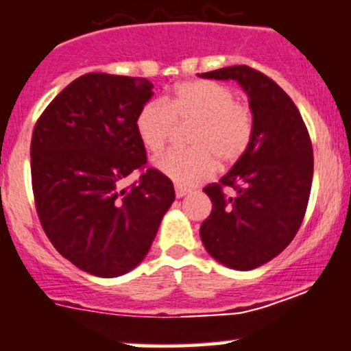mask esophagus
<instances>
[{
	"mask_svg": "<svg viewBox=\"0 0 351 351\" xmlns=\"http://www.w3.org/2000/svg\"><path fill=\"white\" fill-rule=\"evenodd\" d=\"M175 193H176V197L182 198L188 193V190H186V188H183V186H175Z\"/></svg>",
	"mask_w": 351,
	"mask_h": 351,
	"instance_id": "1",
	"label": "esophagus"
}]
</instances>
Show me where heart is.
Wrapping results in <instances>:
<instances>
[{
    "mask_svg": "<svg viewBox=\"0 0 351 351\" xmlns=\"http://www.w3.org/2000/svg\"><path fill=\"white\" fill-rule=\"evenodd\" d=\"M176 124H191L183 151H168L154 168L176 185L193 186L220 166L237 163L254 139V114L230 87L212 80H186L163 102H146L136 116V132L149 153H161Z\"/></svg>",
    "mask_w": 351,
    "mask_h": 351,
    "instance_id": "b5f03b06",
    "label": "heart"
}]
</instances>
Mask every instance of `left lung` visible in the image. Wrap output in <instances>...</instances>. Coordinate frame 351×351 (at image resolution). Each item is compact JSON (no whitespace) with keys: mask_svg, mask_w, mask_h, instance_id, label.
I'll return each mask as SVG.
<instances>
[{"mask_svg":"<svg viewBox=\"0 0 351 351\" xmlns=\"http://www.w3.org/2000/svg\"><path fill=\"white\" fill-rule=\"evenodd\" d=\"M202 77L237 80L254 114L247 153L220 182L204 188L212 213L200 227L213 259L250 271L281 254L300 230L311 193V138L296 104L265 73L232 65Z\"/></svg>","mask_w":351,"mask_h":351,"instance_id":"8db88e82","label":"left lung"}]
</instances>
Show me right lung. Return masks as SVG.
<instances>
[{
  "mask_svg": "<svg viewBox=\"0 0 351 351\" xmlns=\"http://www.w3.org/2000/svg\"><path fill=\"white\" fill-rule=\"evenodd\" d=\"M153 95L146 79L86 73L36 121L29 146L36 213L55 249L88 274L116 278L145 259L175 200L149 168L136 116ZM138 171L126 189L122 180Z\"/></svg>",
  "mask_w": 351,
  "mask_h": 351,
  "instance_id": "right-lung-1",
  "label": "right lung"
}]
</instances>
